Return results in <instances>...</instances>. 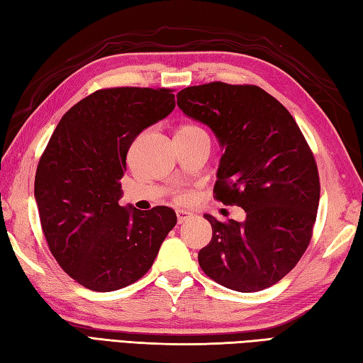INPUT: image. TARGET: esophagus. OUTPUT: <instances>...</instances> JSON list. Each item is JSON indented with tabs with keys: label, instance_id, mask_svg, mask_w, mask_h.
<instances>
[{
	"label": "esophagus",
	"instance_id": "esophagus-1",
	"mask_svg": "<svg viewBox=\"0 0 363 363\" xmlns=\"http://www.w3.org/2000/svg\"><path fill=\"white\" fill-rule=\"evenodd\" d=\"M176 217H177V223H184V221H187V220H190V218H194V213L191 212H187V211H176Z\"/></svg>",
	"mask_w": 363,
	"mask_h": 363
}]
</instances>
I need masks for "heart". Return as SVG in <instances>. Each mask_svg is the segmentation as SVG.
<instances>
[{
  "mask_svg": "<svg viewBox=\"0 0 363 363\" xmlns=\"http://www.w3.org/2000/svg\"><path fill=\"white\" fill-rule=\"evenodd\" d=\"M181 130H184V133H204V130H203L201 128L194 126V125H186V126H182V128H181Z\"/></svg>",
  "mask_w": 363,
  "mask_h": 363,
  "instance_id": "obj_1",
  "label": "heart"
}]
</instances>
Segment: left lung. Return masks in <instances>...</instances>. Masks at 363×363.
I'll list each match as a JSON object with an SVG mask.
<instances>
[{
    "instance_id": "left-lung-1",
    "label": "left lung",
    "mask_w": 363,
    "mask_h": 363,
    "mask_svg": "<svg viewBox=\"0 0 363 363\" xmlns=\"http://www.w3.org/2000/svg\"><path fill=\"white\" fill-rule=\"evenodd\" d=\"M177 106L209 126L223 150L213 194L245 221L212 225L198 254L215 282L251 293L272 287L298 264L312 238L320 201L313 154L290 112L257 86L211 82L181 90Z\"/></svg>"
}]
</instances>
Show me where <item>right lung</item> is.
Returning a JSON list of instances; mask_svg holds the SVG:
<instances>
[{
  "label": "right lung",
  "instance_id": "right-lung-1",
  "mask_svg": "<svg viewBox=\"0 0 363 363\" xmlns=\"http://www.w3.org/2000/svg\"><path fill=\"white\" fill-rule=\"evenodd\" d=\"M173 109L168 89H104L74 104L54 129L34 196L54 259L84 287L113 291L138 281L174 228L167 206H120L129 146Z\"/></svg>",
  "mask_w": 363,
  "mask_h": 363
}]
</instances>
